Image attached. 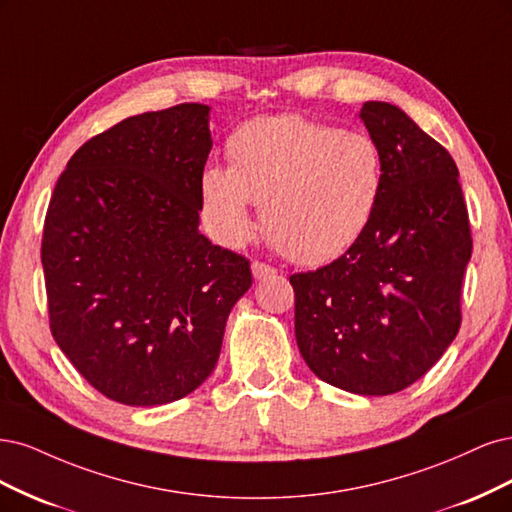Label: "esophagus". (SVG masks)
<instances>
[{
    "instance_id": "1",
    "label": "esophagus",
    "mask_w": 512,
    "mask_h": 512,
    "mask_svg": "<svg viewBox=\"0 0 512 512\" xmlns=\"http://www.w3.org/2000/svg\"><path fill=\"white\" fill-rule=\"evenodd\" d=\"M251 272H253L255 280H261V278H266V276H272L276 270L272 266H266V263H261V261H253L251 263Z\"/></svg>"
}]
</instances>
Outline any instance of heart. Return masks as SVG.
<instances>
[{
    "label": "heart",
    "instance_id": "obj_1",
    "mask_svg": "<svg viewBox=\"0 0 512 512\" xmlns=\"http://www.w3.org/2000/svg\"><path fill=\"white\" fill-rule=\"evenodd\" d=\"M229 168L202 174L212 232L227 246L251 236V204L276 249L302 266L342 255L366 232L383 193V153L361 131L300 114L259 117L227 142Z\"/></svg>",
    "mask_w": 512,
    "mask_h": 512
}]
</instances>
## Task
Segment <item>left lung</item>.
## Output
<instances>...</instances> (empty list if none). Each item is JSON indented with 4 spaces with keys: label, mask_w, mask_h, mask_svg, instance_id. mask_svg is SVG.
<instances>
[{
    "label": "left lung",
    "mask_w": 512,
    "mask_h": 512,
    "mask_svg": "<svg viewBox=\"0 0 512 512\" xmlns=\"http://www.w3.org/2000/svg\"><path fill=\"white\" fill-rule=\"evenodd\" d=\"M359 119L383 153L381 202L342 257L289 278L295 340L321 381L389 395L455 340L472 238L447 148L387 102H366Z\"/></svg>",
    "instance_id": "1"
}]
</instances>
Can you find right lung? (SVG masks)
Returning a JSON list of instances; mask_svg holds the SVG:
<instances>
[{
  "mask_svg": "<svg viewBox=\"0 0 512 512\" xmlns=\"http://www.w3.org/2000/svg\"><path fill=\"white\" fill-rule=\"evenodd\" d=\"M210 148V106L180 104L91 138L57 180L42 238L51 332L119 404L200 387L253 283L249 261L200 232Z\"/></svg>",
  "mask_w": 512,
  "mask_h": 512,
  "instance_id": "1",
  "label": "right lung"
}]
</instances>
